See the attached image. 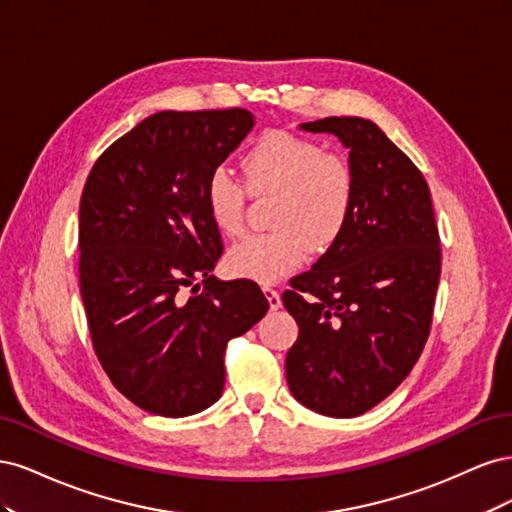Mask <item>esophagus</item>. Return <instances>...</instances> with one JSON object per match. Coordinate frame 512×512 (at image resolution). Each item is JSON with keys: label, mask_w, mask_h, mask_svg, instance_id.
Returning <instances> with one entry per match:
<instances>
[{"label": "esophagus", "mask_w": 512, "mask_h": 512, "mask_svg": "<svg viewBox=\"0 0 512 512\" xmlns=\"http://www.w3.org/2000/svg\"><path fill=\"white\" fill-rule=\"evenodd\" d=\"M262 292H265V297H267L271 309H280L282 307V297H280V292H277L275 288L265 286V288H262Z\"/></svg>", "instance_id": "esophagus-1"}]
</instances>
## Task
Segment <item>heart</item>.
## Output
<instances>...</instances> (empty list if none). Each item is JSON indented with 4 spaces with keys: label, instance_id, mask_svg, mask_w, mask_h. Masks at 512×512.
I'll use <instances>...</instances> for the list:
<instances>
[{
    "label": "heart",
    "instance_id": "1",
    "mask_svg": "<svg viewBox=\"0 0 512 512\" xmlns=\"http://www.w3.org/2000/svg\"><path fill=\"white\" fill-rule=\"evenodd\" d=\"M254 196H273L265 235H252L226 254L232 275L258 284L280 282L305 265L309 252L324 254L342 239L352 218L356 179L350 162L324 151L312 138L269 130L241 160ZM205 209L222 235H239L245 222V188L226 168L205 181Z\"/></svg>",
    "mask_w": 512,
    "mask_h": 512
}]
</instances>
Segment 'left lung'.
I'll use <instances>...</instances> for the list:
<instances>
[{
    "mask_svg": "<svg viewBox=\"0 0 512 512\" xmlns=\"http://www.w3.org/2000/svg\"><path fill=\"white\" fill-rule=\"evenodd\" d=\"M356 179L352 218L312 271L282 294L299 324L286 356L294 399L324 416H359L406 380L431 329L440 237L427 181L374 121L327 117Z\"/></svg>",
    "mask_w": 512,
    "mask_h": 512,
    "instance_id": "obj_1",
    "label": "left lung"
}]
</instances>
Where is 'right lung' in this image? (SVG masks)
I'll return each mask as SVG.
<instances>
[{
	"label": "right lung",
	"instance_id": "1",
	"mask_svg": "<svg viewBox=\"0 0 512 512\" xmlns=\"http://www.w3.org/2000/svg\"><path fill=\"white\" fill-rule=\"evenodd\" d=\"M254 128L245 108L162 111L108 147L79 211V280L91 342L132 404L190 416L220 399L224 350L267 314L250 280L222 282L205 181ZM203 276L192 298L182 288Z\"/></svg>",
	"mask_w": 512,
	"mask_h": 512
}]
</instances>
